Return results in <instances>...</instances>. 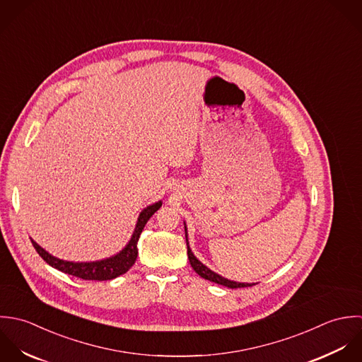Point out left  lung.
<instances>
[{"mask_svg":"<svg viewBox=\"0 0 362 362\" xmlns=\"http://www.w3.org/2000/svg\"><path fill=\"white\" fill-rule=\"evenodd\" d=\"M185 230H186V245H187V256H189V262L193 267V270L203 279L209 280V281H213V283H217L219 286H225L228 288H243V287H252L255 284H249V283H236V281H230L228 279H223L222 276H219L217 273H214L213 270H210L207 266H204L192 252L190 246H189V240H187V229L185 226Z\"/></svg>","mask_w":362,"mask_h":362,"instance_id":"obj_1","label":"left lung"}]
</instances>
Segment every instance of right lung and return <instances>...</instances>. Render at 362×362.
<instances>
[{
	"label": "right lung",
	"mask_w": 362,
	"mask_h": 362,
	"mask_svg": "<svg viewBox=\"0 0 362 362\" xmlns=\"http://www.w3.org/2000/svg\"><path fill=\"white\" fill-rule=\"evenodd\" d=\"M160 206H162V202H158V203L144 209L139 217L134 233H133L130 242L126 245V247L120 253H117L109 259H105V260L89 262V263L67 262V260H62V259L52 256L43 247H40L33 239H30V242H32L33 247L36 249V252L39 253V256L47 264H50L52 267H54L66 274H71L74 277H78L82 280H95V281L113 280V279L127 273L130 270V267L136 263L137 255H139L137 242L140 239V235H141L148 219L159 210Z\"/></svg>",
	"instance_id": "obj_1"
}]
</instances>
